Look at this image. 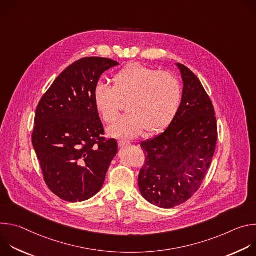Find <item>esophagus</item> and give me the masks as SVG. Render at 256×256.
Returning a JSON list of instances; mask_svg holds the SVG:
<instances>
[{"mask_svg": "<svg viewBox=\"0 0 256 256\" xmlns=\"http://www.w3.org/2000/svg\"><path fill=\"white\" fill-rule=\"evenodd\" d=\"M118 146H120V148H124V147H128V146H130V142L120 140V142H118Z\"/></svg>", "mask_w": 256, "mask_h": 256, "instance_id": "obj_1", "label": "esophagus"}]
</instances>
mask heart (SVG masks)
Returning a JSON list of instances; mask_svg holds the SVG:
<instances>
[{
    "label": "heart",
    "mask_w": 256,
    "mask_h": 256,
    "mask_svg": "<svg viewBox=\"0 0 256 256\" xmlns=\"http://www.w3.org/2000/svg\"><path fill=\"white\" fill-rule=\"evenodd\" d=\"M114 87L98 83L93 102L101 118L114 122L126 101L128 114L118 118L107 132L110 136L130 140L144 130L149 134L164 130L174 120L181 102V86L170 72L134 62L114 77Z\"/></svg>",
    "instance_id": "b5f03b06"
}]
</instances>
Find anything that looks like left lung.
Wrapping results in <instances>:
<instances>
[{
	"instance_id": "1",
	"label": "left lung",
	"mask_w": 256,
	"mask_h": 256,
	"mask_svg": "<svg viewBox=\"0 0 256 256\" xmlns=\"http://www.w3.org/2000/svg\"><path fill=\"white\" fill-rule=\"evenodd\" d=\"M175 66L184 83L178 112L162 134L140 142L146 161L138 188L162 208L186 202L200 188L218 138L214 106L200 81L186 66Z\"/></svg>"
}]
</instances>
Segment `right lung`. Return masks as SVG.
Returning a JSON list of instances; mask_svg holds the SVG:
<instances>
[{"mask_svg": "<svg viewBox=\"0 0 256 256\" xmlns=\"http://www.w3.org/2000/svg\"><path fill=\"white\" fill-rule=\"evenodd\" d=\"M118 62L83 58L68 66L42 98L32 144L46 184L66 202H84L102 188L118 154L114 138L105 140L93 102L101 75Z\"/></svg>", "mask_w": 256, "mask_h": 256, "instance_id": "1", "label": "right lung"}]
</instances>
